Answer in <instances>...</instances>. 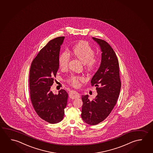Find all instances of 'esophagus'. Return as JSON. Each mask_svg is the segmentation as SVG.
Wrapping results in <instances>:
<instances>
[{"mask_svg":"<svg viewBox=\"0 0 153 153\" xmlns=\"http://www.w3.org/2000/svg\"><path fill=\"white\" fill-rule=\"evenodd\" d=\"M69 97L71 99L80 98V94L75 91H71L69 93Z\"/></svg>","mask_w":153,"mask_h":153,"instance_id":"34e87169","label":"esophagus"}]
</instances>
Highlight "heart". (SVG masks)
Masks as SVG:
<instances>
[{"label": "heart", "mask_w": 153, "mask_h": 153, "mask_svg": "<svg viewBox=\"0 0 153 153\" xmlns=\"http://www.w3.org/2000/svg\"><path fill=\"white\" fill-rule=\"evenodd\" d=\"M73 55L84 63L85 68L88 71H93L97 68L100 62L99 57L94 56L95 51L86 41H80L74 45L71 50ZM70 57L65 52L61 53L59 57V65L62 70L68 68ZM84 80V78L79 76H71L68 79L69 83L74 87H78L80 82Z\"/></svg>", "instance_id": "b5f03b06"}]
</instances>
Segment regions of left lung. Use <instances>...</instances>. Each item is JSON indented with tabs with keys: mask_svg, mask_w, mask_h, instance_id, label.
I'll use <instances>...</instances> for the list:
<instances>
[{
	"mask_svg": "<svg viewBox=\"0 0 153 153\" xmlns=\"http://www.w3.org/2000/svg\"><path fill=\"white\" fill-rule=\"evenodd\" d=\"M92 38L100 46L102 52L100 67L91 81L92 86H97L98 95L92 101L88 95H82L81 116L85 123L94 125L105 120L115 107L121 82L119 63L114 51L105 40Z\"/></svg>",
	"mask_w": 153,
	"mask_h": 153,
	"instance_id": "8db88e82",
	"label": "left lung"
}]
</instances>
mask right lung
I'll list each match as a JSON object with an SVG mask.
<instances>
[{"instance_id": "obj_1", "label": "right lung", "mask_w": 153, "mask_h": 153, "mask_svg": "<svg viewBox=\"0 0 153 153\" xmlns=\"http://www.w3.org/2000/svg\"><path fill=\"white\" fill-rule=\"evenodd\" d=\"M65 37L50 40L39 51L31 65L29 88L31 101L38 115L51 124L62 120L68 93L63 89L54 94L51 86L58 71L61 45Z\"/></svg>"}]
</instances>
